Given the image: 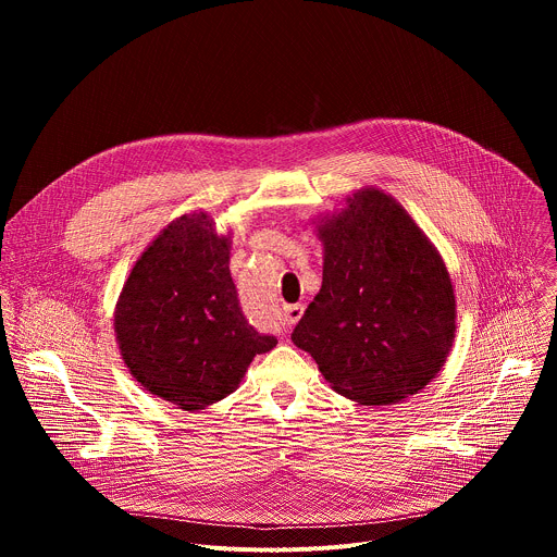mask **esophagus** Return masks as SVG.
Here are the masks:
<instances>
[{
    "mask_svg": "<svg viewBox=\"0 0 557 557\" xmlns=\"http://www.w3.org/2000/svg\"><path fill=\"white\" fill-rule=\"evenodd\" d=\"M301 314H304V306L301 304H290V306H284L282 320L286 324H297L301 320Z\"/></svg>",
    "mask_w": 557,
    "mask_h": 557,
    "instance_id": "1",
    "label": "esophagus"
}]
</instances>
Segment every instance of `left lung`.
I'll return each instance as SVG.
<instances>
[{
    "label": "left lung",
    "instance_id": "8db88e82",
    "mask_svg": "<svg viewBox=\"0 0 557 557\" xmlns=\"http://www.w3.org/2000/svg\"><path fill=\"white\" fill-rule=\"evenodd\" d=\"M322 288L290 339L361 406L401 404L443 370L456 335L449 271L389 194L357 189L317 220Z\"/></svg>",
    "mask_w": 557,
    "mask_h": 557
}]
</instances>
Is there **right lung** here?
Instances as JSON below:
<instances>
[{
    "label": "right lung",
    "instance_id": "1",
    "mask_svg": "<svg viewBox=\"0 0 557 557\" xmlns=\"http://www.w3.org/2000/svg\"><path fill=\"white\" fill-rule=\"evenodd\" d=\"M231 231L207 211L172 220L134 262L114 308L129 374L153 396L198 412L240 387L277 339L243 314L228 271Z\"/></svg>",
    "mask_w": 557,
    "mask_h": 557
}]
</instances>
